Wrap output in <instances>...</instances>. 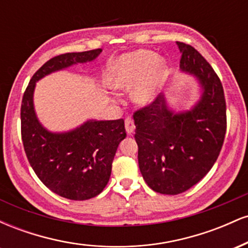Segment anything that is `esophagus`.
Listing matches in <instances>:
<instances>
[{
	"mask_svg": "<svg viewBox=\"0 0 248 248\" xmlns=\"http://www.w3.org/2000/svg\"><path fill=\"white\" fill-rule=\"evenodd\" d=\"M124 127H126V132L129 134H133L134 130H135V124H134V121L132 119H126V121H124Z\"/></svg>",
	"mask_w": 248,
	"mask_h": 248,
	"instance_id": "esophagus-1",
	"label": "esophagus"
}]
</instances>
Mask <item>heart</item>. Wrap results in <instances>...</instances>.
Here are the masks:
<instances>
[{
	"label": "heart",
	"mask_w": 248,
	"mask_h": 248,
	"mask_svg": "<svg viewBox=\"0 0 248 248\" xmlns=\"http://www.w3.org/2000/svg\"><path fill=\"white\" fill-rule=\"evenodd\" d=\"M167 62L153 51L138 50L119 57L110 64L108 82L119 90H129L134 104L147 106L157 98L167 79Z\"/></svg>",
	"instance_id": "heart-1"
}]
</instances>
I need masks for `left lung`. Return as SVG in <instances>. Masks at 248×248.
Segmentation results:
<instances>
[{"label": "left lung", "mask_w": 248, "mask_h": 248, "mask_svg": "<svg viewBox=\"0 0 248 248\" xmlns=\"http://www.w3.org/2000/svg\"><path fill=\"white\" fill-rule=\"evenodd\" d=\"M176 43L179 67L197 79L201 98L191 109L175 113L160 94L133 115L140 171L148 186L163 195H178L197 184L217 161L226 133L220 79L195 47Z\"/></svg>", "instance_id": "1"}]
</instances>
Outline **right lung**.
Here are the masks:
<instances>
[{
	"mask_svg": "<svg viewBox=\"0 0 248 248\" xmlns=\"http://www.w3.org/2000/svg\"><path fill=\"white\" fill-rule=\"evenodd\" d=\"M101 51L64 53L51 58L32 76L22 99L21 133L28 161L45 186L72 201L95 197L107 186L116 149L127 135L124 121L88 120L70 132H49L37 119L33 91L43 77L94 61Z\"/></svg>",
	"mask_w": 248,
	"mask_h": 248,
	"instance_id": "1",
	"label": "right lung"
}]
</instances>
